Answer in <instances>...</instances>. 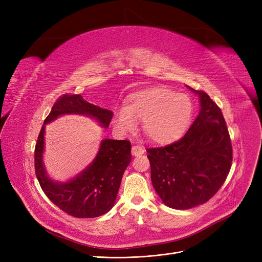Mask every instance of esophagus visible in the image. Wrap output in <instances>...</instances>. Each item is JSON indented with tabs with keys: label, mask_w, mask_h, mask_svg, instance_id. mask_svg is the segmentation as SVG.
<instances>
[{
	"label": "esophagus",
	"mask_w": 262,
	"mask_h": 262,
	"mask_svg": "<svg viewBox=\"0 0 262 262\" xmlns=\"http://www.w3.org/2000/svg\"><path fill=\"white\" fill-rule=\"evenodd\" d=\"M144 152H145V149H144L143 147L139 146V145H134V146L132 147V154H133L135 157H138V156L144 154Z\"/></svg>",
	"instance_id": "esophagus-1"
}]
</instances>
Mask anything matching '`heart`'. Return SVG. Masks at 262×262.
<instances>
[{
    "instance_id": "obj_1",
    "label": "heart",
    "mask_w": 262,
    "mask_h": 262,
    "mask_svg": "<svg viewBox=\"0 0 262 262\" xmlns=\"http://www.w3.org/2000/svg\"><path fill=\"white\" fill-rule=\"evenodd\" d=\"M193 116L187 94L166 87H148L130 93L124 107L115 110L114 125L120 133L133 132L141 121L142 133L158 144H168L185 133Z\"/></svg>"
}]
</instances>
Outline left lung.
Here are the masks:
<instances>
[{
    "label": "left lung",
    "instance_id": "obj_1",
    "mask_svg": "<svg viewBox=\"0 0 262 262\" xmlns=\"http://www.w3.org/2000/svg\"><path fill=\"white\" fill-rule=\"evenodd\" d=\"M200 100V113L183 138L147 148L150 180L164 205L190 209L210 200L229 173L232 148L221 109L207 93L187 86Z\"/></svg>",
    "mask_w": 262,
    "mask_h": 262
}]
</instances>
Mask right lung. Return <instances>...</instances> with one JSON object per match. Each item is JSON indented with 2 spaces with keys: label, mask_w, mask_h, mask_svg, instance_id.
Here are the masks:
<instances>
[{
  "label": "right lung",
  "mask_w": 262,
  "mask_h": 262,
  "mask_svg": "<svg viewBox=\"0 0 262 262\" xmlns=\"http://www.w3.org/2000/svg\"><path fill=\"white\" fill-rule=\"evenodd\" d=\"M77 115L93 119L103 128H108L113 112L93 105L81 95H63L54 104L45 120L35 147V170L46 195L58 208L75 217H96L114 207L122 176L132 160L130 142L127 140H101L94 159L76 176L66 182L50 176L43 161L46 125L56 119Z\"/></svg>",
  "instance_id": "obj_1"
}]
</instances>
